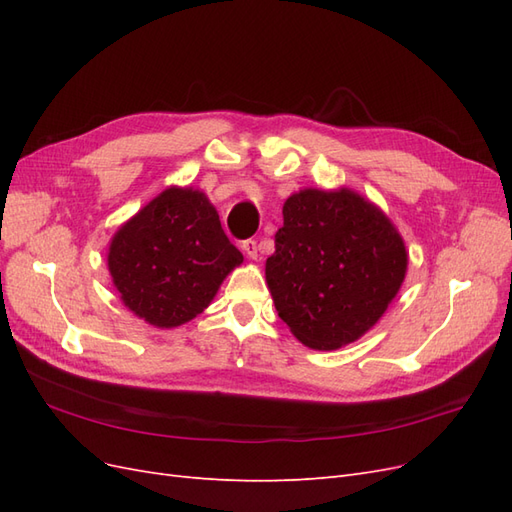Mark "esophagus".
Instances as JSON below:
<instances>
[{"instance_id":"1","label":"esophagus","mask_w":512,"mask_h":512,"mask_svg":"<svg viewBox=\"0 0 512 512\" xmlns=\"http://www.w3.org/2000/svg\"><path fill=\"white\" fill-rule=\"evenodd\" d=\"M243 252H245V256L247 258H252V260H258V243L254 241V239H247V241H243Z\"/></svg>"}]
</instances>
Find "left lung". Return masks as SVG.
<instances>
[{
	"instance_id": "obj_1",
	"label": "left lung",
	"mask_w": 512,
	"mask_h": 512,
	"mask_svg": "<svg viewBox=\"0 0 512 512\" xmlns=\"http://www.w3.org/2000/svg\"><path fill=\"white\" fill-rule=\"evenodd\" d=\"M282 213L265 267L277 314L314 350L356 342L404 284V239L374 203L348 188L301 190Z\"/></svg>"
}]
</instances>
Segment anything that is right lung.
Listing matches in <instances>:
<instances>
[{
    "label": "right lung",
    "instance_id": "right-lung-1",
    "mask_svg": "<svg viewBox=\"0 0 512 512\" xmlns=\"http://www.w3.org/2000/svg\"><path fill=\"white\" fill-rule=\"evenodd\" d=\"M241 262L209 198L175 185L123 224L108 247L123 305L158 329L196 318Z\"/></svg>",
    "mask_w": 512,
    "mask_h": 512
}]
</instances>
